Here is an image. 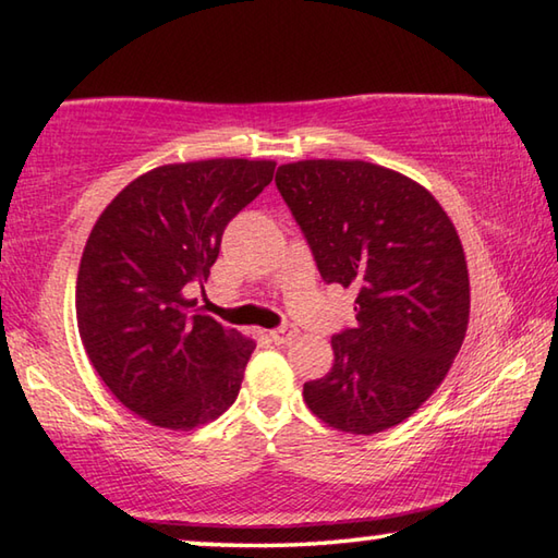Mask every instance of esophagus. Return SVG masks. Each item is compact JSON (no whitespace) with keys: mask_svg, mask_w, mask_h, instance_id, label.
<instances>
[{"mask_svg":"<svg viewBox=\"0 0 558 558\" xmlns=\"http://www.w3.org/2000/svg\"><path fill=\"white\" fill-rule=\"evenodd\" d=\"M268 337L276 344H288V342H292V339L298 337V329L295 327H278V329H270Z\"/></svg>","mask_w":558,"mask_h":558,"instance_id":"34e87169","label":"esophagus"}]
</instances>
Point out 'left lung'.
Instances as JSON below:
<instances>
[{"label": "left lung", "mask_w": 558, "mask_h": 558, "mask_svg": "<svg viewBox=\"0 0 558 558\" xmlns=\"http://www.w3.org/2000/svg\"><path fill=\"white\" fill-rule=\"evenodd\" d=\"M276 184L319 276L356 288V325L332 337L335 364L302 389L329 428L399 426L446 379L470 319L460 235L426 186L362 159L280 165Z\"/></svg>", "instance_id": "8db88e82"}]
</instances>
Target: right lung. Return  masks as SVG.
I'll return each instance as SVG.
<instances>
[{
  "label": "right lung",
  "instance_id": "obj_1",
  "mask_svg": "<svg viewBox=\"0 0 558 558\" xmlns=\"http://www.w3.org/2000/svg\"><path fill=\"white\" fill-rule=\"evenodd\" d=\"M272 172V159L235 157L155 167L93 226L75 282L81 342L110 393L153 426L192 430L239 396L256 342L189 315L184 288L206 282L226 223Z\"/></svg>",
  "mask_w": 558,
  "mask_h": 558
}]
</instances>
